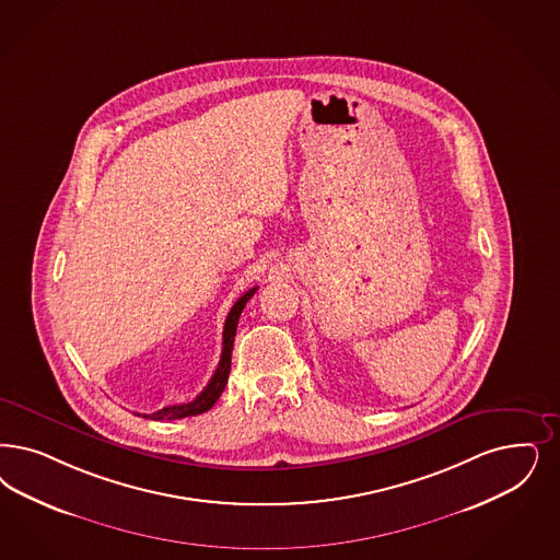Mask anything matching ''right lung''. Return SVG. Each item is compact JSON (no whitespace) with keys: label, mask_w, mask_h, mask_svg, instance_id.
Instances as JSON below:
<instances>
[{"label":"right lung","mask_w":560,"mask_h":560,"mask_svg":"<svg viewBox=\"0 0 560 560\" xmlns=\"http://www.w3.org/2000/svg\"><path fill=\"white\" fill-rule=\"evenodd\" d=\"M256 288L246 291L235 304H233L230 314H228V320H225V327H223V349H221V360H219V366L214 370V374L209 381V385L202 388V393L190 401V404H179V406H167L154 413H144V418H151V420H179V418H188V416H198V413H205L209 411L217 399L221 397L223 388L228 385V376H230V368H232V349H233V337H235V330H237V320H240V314L246 306V302L254 295Z\"/></svg>","instance_id":"obj_1"}]
</instances>
